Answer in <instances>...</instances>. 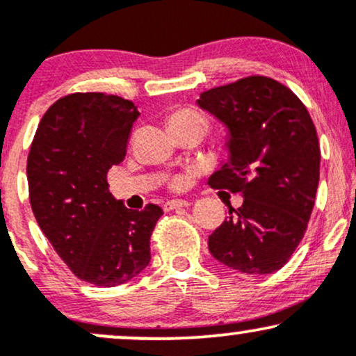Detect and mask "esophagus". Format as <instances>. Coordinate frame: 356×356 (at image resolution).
<instances>
[{"label": "esophagus", "instance_id": "34e87169", "mask_svg": "<svg viewBox=\"0 0 356 356\" xmlns=\"http://www.w3.org/2000/svg\"><path fill=\"white\" fill-rule=\"evenodd\" d=\"M189 206V202L187 201H182V199H174V201H167L164 204V211L169 212L172 209H179V207H187Z\"/></svg>", "mask_w": 356, "mask_h": 356}]
</instances>
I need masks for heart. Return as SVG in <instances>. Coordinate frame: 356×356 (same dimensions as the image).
I'll return each instance as SVG.
<instances>
[{
  "instance_id": "b5f03b06",
  "label": "heart",
  "mask_w": 356,
  "mask_h": 356,
  "mask_svg": "<svg viewBox=\"0 0 356 356\" xmlns=\"http://www.w3.org/2000/svg\"><path fill=\"white\" fill-rule=\"evenodd\" d=\"M186 124H202L206 127L207 122L201 113L194 112V110H189V108L175 110V112H172L169 115V125H186Z\"/></svg>"
}]
</instances>
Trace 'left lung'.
Wrapping results in <instances>:
<instances>
[{
  "label": "left lung",
  "instance_id": "1",
  "mask_svg": "<svg viewBox=\"0 0 356 356\" xmlns=\"http://www.w3.org/2000/svg\"><path fill=\"white\" fill-rule=\"evenodd\" d=\"M197 105L227 127L229 161L209 177L243 194V206L209 236L211 254L243 275H269L303 239L320 181V142L295 93L268 76H246L201 93Z\"/></svg>",
  "mask_w": 356,
  "mask_h": 356
}]
</instances>
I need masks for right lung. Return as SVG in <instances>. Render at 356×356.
Segmentation results:
<instances>
[{
	"mask_svg": "<svg viewBox=\"0 0 356 356\" xmlns=\"http://www.w3.org/2000/svg\"><path fill=\"white\" fill-rule=\"evenodd\" d=\"M138 110L105 93H72L47 110L28 154L30 204L40 229L80 280L124 284L150 261V236L164 212L127 209L107 172L127 154Z\"/></svg>",
	"mask_w": 356,
	"mask_h": 356,
	"instance_id": "obj_1",
	"label": "right lung"
}]
</instances>
